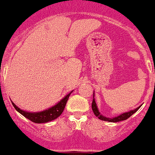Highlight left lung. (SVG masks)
<instances>
[{
	"mask_svg": "<svg viewBox=\"0 0 155 155\" xmlns=\"http://www.w3.org/2000/svg\"><path fill=\"white\" fill-rule=\"evenodd\" d=\"M94 94H93V101H92V110L94 112V114H95V116H97L100 120H104V121H109V122H120V121H122V120H127L128 118H130L132 114H134L135 112H136L140 107H141V105L139 106V107H137L136 109H134L133 110H130L129 112H125V113H123V114H121L119 116L114 117V118H107V117H104L103 116L102 114H101L100 113V111L98 110V108L97 105H96V103H95V101H94Z\"/></svg>",
	"mask_w": 155,
	"mask_h": 155,
	"instance_id": "8db88e82",
	"label": "left lung"
}]
</instances>
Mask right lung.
<instances>
[{
  "mask_svg": "<svg viewBox=\"0 0 155 155\" xmlns=\"http://www.w3.org/2000/svg\"><path fill=\"white\" fill-rule=\"evenodd\" d=\"M72 92V91H71ZM69 93L67 95H65L60 102H58L57 104L52 106L50 109H47L45 110L41 111V112H36V113H31V112H27V111L22 110L20 108H18L15 105L13 102H12L13 106L15 108L16 110L18 111L20 114H21L23 116H25L26 119H28L32 122L36 124H41V123H46L51 120H54L55 119H57L58 117L60 116L62 112L64 110L65 104L67 102L68 99L70 97V95L71 94Z\"/></svg>",
  "mask_w": 155,
  "mask_h": 155,
  "instance_id": "obj_1",
  "label": "right lung"
}]
</instances>
